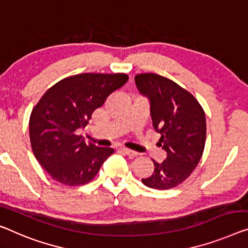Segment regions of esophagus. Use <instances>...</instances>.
<instances>
[{
	"label": "esophagus",
	"mask_w": 248,
	"mask_h": 248,
	"mask_svg": "<svg viewBox=\"0 0 248 248\" xmlns=\"http://www.w3.org/2000/svg\"><path fill=\"white\" fill-rule=\"evenodd\" d=\"M121 150H123L124 153L127 155L128 157H130V158H135V157L138 156V153H137V151L130 150V149H128V148H123V149H121Z\"/></svg>",
	"instance_id": "obj_1"
}]
</instances>
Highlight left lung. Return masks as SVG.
<instances>
[{
	"instance_id": "left-lung-1",
	"label": "left lung",
	"mask_w": 248,
	"mask_h": 248,
	"mask_svg": "<svg viewBox=\"0 0 248 248\" xmlns=\"http://www.w3.org/2000/svg\"><path fill=\"white\" fill-rule=\"evenodd\" d=\"M140 93L150 100L153 125L167 158L155 160L153 175L142 178L147 187L170 189L185 182L197 167L206 141L205 111L190 92L156 73L135 77Z\"/></svg>"
}]
</instances>
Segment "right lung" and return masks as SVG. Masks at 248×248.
<instances>
[{
  "label": "right lung",
  "instance_id": "right-lung-1",
  "mask_svg": "<svg viewBox=\"0 0 248 248\" xmlns=\"http://www.w3.org/2000/svg\"><path fill=\"white\" fill-rule=\"evenodd\" d=\"M125 73H81L47 89L30 116L33 154L55 182L80 186L91 182L114 151L87 145L77 130L84 128L92 112L114 90L127 82Z\"/></svg>",
  "mask_w": 248,
  "mask_h": 248
}]
</instances>
